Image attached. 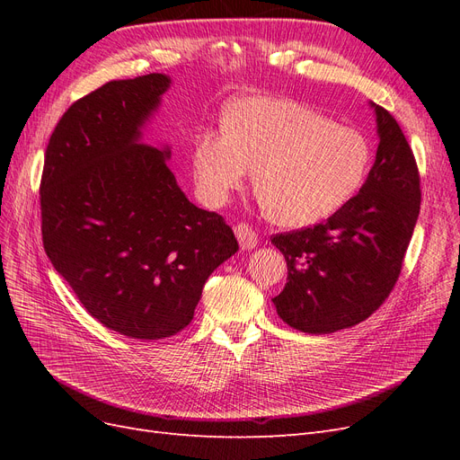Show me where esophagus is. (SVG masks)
Wrapping results in <instances>:
<instances>
[{
    "mask_svg": "<svg viewBox=\"0 0 460 460\" xmlns=\"http://www.w3.org/2000/svg\"><path fill=\"white\" fill-rule=\"evenodd\" d=\"M234 232H235V238H238L240 247L243 249V252H249V249H253L259 243L257 232L249 225H245V222H240V225L234 228Z\"/></svg>",
    "mask_w": 460,
    "mask_h": 460,
    "instance_id": "obj_1",
    "label": "esophagus"
}]
</instances>
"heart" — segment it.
I'll return each mask as SVG.
<instances>
[{"mask_svg":"<svg viewBox=\"0 0 460 460\" xmlns=\"http://www.w3.org/2000/svg\"><path fill=\"white\" fill-rule=\"evenodd\" d=\"M370 163V144L358 130L267 95L235 100L222 130H201L191 144L193 180L207 203H226L255 171L264 215L288 228L336 215L363 188Z\"/></svg>","mask_w":460,"mask_h":460,"instance_id":"b5f03b06","label":"heart"}]
</instances>
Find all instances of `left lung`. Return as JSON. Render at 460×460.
I'll return each instance as SVG.
<instances>
[{
    "label": "left lung",
    "instance_id": "obj_1",
    "mask_svg": "<svg viewBox=\"0 0 460 460\" xmlns=\"http://www.w3.org/2000/svg\"><path fill=\"white\" fill-rule=\"evenodd\" d=\"M380 144L367 182L320 225L272 235L288 284L272 299L278 316L307 333L367 320L389 297L420 213V174L397 120L374 105Z\"/></svg>",
    "mask_w": 460,
    "mask_h": 460
}]
</instances>
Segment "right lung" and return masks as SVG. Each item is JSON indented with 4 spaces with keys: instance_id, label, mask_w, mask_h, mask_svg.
Segmentation results:
<instances>
[{
    "instance_id": "add662e5",
    "label": "right lung",
    "mask_w": 460,
    "mask_h": 460,
    "mask_svg": "<svg viewBox=\"0 0 460 460\" xmlns=\"http://www.w3.org/2000/svg\"><path fill=\"white\" fill-rule=\"evenodd\" d=\"M169 86L153 73L80 97L49 137L40 184L55 270L97 323L134 340L184 330L207 278L240 247L178 188L171 151L137 144Z\"/></svg>"
}]
</instances>
